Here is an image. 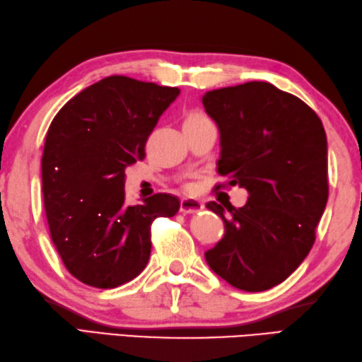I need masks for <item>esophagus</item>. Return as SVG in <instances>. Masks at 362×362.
Segmentation results:
<instances>
[{"mask_svg":"<svg viewBox=\"0 0 362 362\" xmlns=\"http://www.w3.org/2000/svg\"><path fill=\"white\" fill-rule=\"evenodd\" d=\"M180 209L182 214H195L203 209V204L198 200H194V198H182Z\"/></svg>","mask_w":362,"mask_h":362,"instance_id":"esophagus-1","label":"esophagus"}]
</instances>
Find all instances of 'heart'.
<instances>
[{"mask_svg":"<svg viewBox=\"0 0 362 362\" xmlns=\"http://www.w3.org/2000/svg\"><path fill=\"white\" fill-rule=\"evenodd\" d=\"M206 117L202 112H194L187 117V120H204Z\"/></svg>","mask_w":362,"mask_h":362,"instance_id":"b5f03b06","label":"heart"}]
</instances>
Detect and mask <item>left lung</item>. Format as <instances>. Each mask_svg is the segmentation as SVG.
Wrapping results in <instances>:
<instances>
[{"label": "left lung", "mask_w": 362, "mask_h": 362, "mask_svg": "<svg viewBox=\"0 0 362 362\" xmlns=\"http://www.w3.org/2000/svg\"><path fill=\"white\" fill-rule=\"evenodd\" d=\"M202 101L220 132L217 172L250 194L239 209L206 204L225 223L206 262L240 291H267L315 240L328 202L325 129L306 103L262 81L206 92Z\"/></svg>", "instance_id": "obj_1"}]
</instances>
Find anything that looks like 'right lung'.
Instances as JSON below:
<instances>
[{
	"instance_id": "right-lung-1",
	"label": "right lung",
	"mask_w": 362,
	"mask_h": 362,
	"mask_svg": "<svg viewBox=\"0 0 362 362\" xmlns=\"http://www.w3.org/2000/svg\"><path fill=\"white\" fill-rule=\"evenodd\" d=\"M178 87L107 76L65 105L49 124L42 158L43 204L57 253L84 284L112 289L134 279L151 252L154 218L173 217L168 194L124 203V168L145 144Z\"/></svg>"
}]
</instances>
